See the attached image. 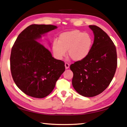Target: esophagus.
I'll return each instance as SVG.
<instances>
[{"label":"esophagus","instance_id":"esophagus-1","mask_svg":"<svg viewBox=\"0 0 127 127\" xmlns=\"http://www.w3.org/2000/svg\"><path fill=\"white\" fill-rule=\"evenodd\" d=\"M64 66H65L66 69H68L69 67V64L68 63H66L64 64Z\"/></svg>","mask_w":127,"mask_h":127}]
</instances>
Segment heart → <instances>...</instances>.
<instances>
[{
  "label": "heart",
  "instance_id": "b5f03b06",
  "mask_svg": "<svg viewBox=\"0 0 127 127\" xmlns=\"http://www.w3.org/2000/svg\"><path fill=\"white\" fill-rule=\"evenodd\" d=\"M93 44V39L90 34L75 30L60 34L58 42L53 43V51L57 58L61 59L68 50V56L72 60L79 61L89 55Z\"/></svg>",
  "mask_w": 127,
  "mask_h": 127
}]
</instances>
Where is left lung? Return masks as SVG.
Instances as JSON below:
<instances>
[{
  "label": "left lung",
  "mask_w": 127,
  "mask_h": 127,
  "mask_svg": "<svg viewBox=\"0 0 127 127\" xmlns=\"http://www.w3.org/2000/svg\"><path fill=\"white\" fill-rule=\"evenodd\" d=\"M94 35L89 54L84 60L70 66L72 85L85 97H93L107 88L114 77L117 65L116 46L107 33L95 25L89 26Z\"/></svg>",
  "instance_id": "obj_1"
}]
</instances>
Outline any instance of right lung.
Listing matches in <instances>:
<instances>
[{"instance_id":"add662e5","label":"right lung","mask_w":127,"mask_h":127,"mask_svg":"<svg viewBox=\"0 0 127 127\" xmlns=\"http://www.w3.org/2000/svg\"><path fill=\"white\" fill-rule=\"evenodd\" d=\"M51 25H31L18 36L12 47L10 69L17 87L36 98L48 96L65 70L64 62L56 60L38 42L42 35L57 28Z\"/></svg>"}]
</instances>
